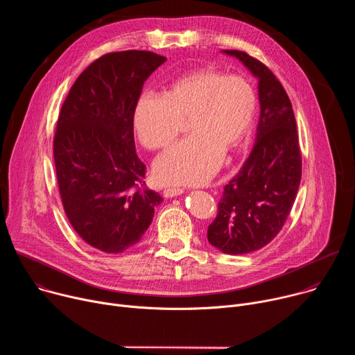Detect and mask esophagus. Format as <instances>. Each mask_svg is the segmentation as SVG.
Returning <instances> with one entry per match:
<instances>
[{
    "label": "esophagus",
    "instance_id": "esophagus-1",
    "mask_svg": "<svg viewBox=\"0 0 355 355\" xmlns=\"http://www.w3.org/2000/svg\"><path fill=\"white\" fill-rule=\"evenodd\" d=\"M182 192H184L182 188H166V189L163 191V195H164L166 198H174V196L181 195Z\"/></svg>",
    "mask_w": 355,
    "mask_h": 355
}]
</instances>
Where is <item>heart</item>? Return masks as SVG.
<instances>
[{"mask_svg":"<svg viewBox=\"0 0 355 355\" xmlns=\"http://www.w3.org/2000/svg\"><path fill=\"white\" fill-rule=\"evenodd\" d=\"M257 110L252 85L240 76L200 67L174 80L164 96L141 95L133 111V129L148 150L167 147L188 119L191 136L162 155L155 177L162 184L200 185L247 137Z\"/></svg>","mask_w":355,"mask_h":355,"instance_id":"obj_1","label":"heart"}]
</instances>
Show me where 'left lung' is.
Segmentation results:
<instances>
[{
  "instance_id": "8db88e82",
  "label": "left lung",
  "mask_w": 355,
  "mask_h": 355,
  "mask_svg": "<svg viewBox=\"0 0 355 355\" xmlns=\"http://www.w3.org/2000/svg\"><path fill=\"white\" fill-rule=\"evenodd\" d=\"M236 58L259 80L260 118L256 143L240 171L225 187L208 241L225 254H247L267 245L282 229L299 189L302 159L296 121L282 84L257 59Z\"/></svg>"
}]
</instances>
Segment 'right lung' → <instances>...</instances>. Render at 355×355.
<instances>
[{
    "label": "right lung",
    "instance_id": "right-lung-1",
    "mask_svg": "<svg viewBox=\"0 0 355 355\" xmlns=\"http://www.w3.org/2000/svg\"><path fill=\"white\" fill-rule=\"evenodd\" d=\"M167 59L146 50L108 53L76 80L53 140L64 212L94 248L118 254L136 245L163 198L143 184L133 111L148 76Z\"/></svg>",
    "mask_w": 355,
    "mask_h": 355
}]
</instances>
